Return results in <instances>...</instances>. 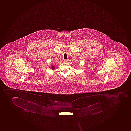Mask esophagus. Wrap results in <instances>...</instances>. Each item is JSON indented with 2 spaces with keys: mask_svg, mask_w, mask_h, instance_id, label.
Instances as JSON below:
<instances>
[{
  "mask_svg": "<svg viewBox=\"0 0 131 131\" xmlns=\"http://www.w3.org/2000/svg\"><path fill=\"white\" fill-rule=\"evenodd\" d=\"M67 60H63V62H67Z\"/></svg>",
  "mask_w": 131,
  "mask_h": 131,
  "instance_id": "obj_1",
  "label": "esophagus"
}]
</instances>
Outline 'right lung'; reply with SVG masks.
Here are the masks:
<instances>
[{"instance_id": "1", "label": "right lung", "mask_w": 131, "mask_h": 131, "mask_svg": "<svg viewBox=\"0 0 131 131\" xmlns=\"http://www.w3.org/2000/svg\"><path fill=\"white\" fill-rule=\"evenodd\" d=\"M55 66H52V67H51V69H52V70H54V69H55Z\"/></svg>"}]
</instances>
